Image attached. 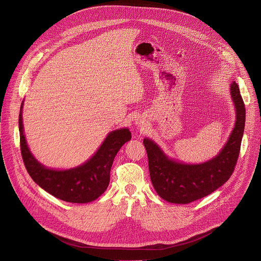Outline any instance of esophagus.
<instances>
[{"label":"esophagus","mask_w":261,"mask_h":261,"mask_svg":"<svg viewBox=\"0 0 261 261\" xmlns=\"http://www.w3.org/2000/svg\"><path fill=\"white\" fill-rule=\"evenodd\" d=\"M136 124H137L138 126H141V127H142V126L144 125V122H143V121H141V120H138V119H137V121H136Z\"/></svg>","instance_id":"esophagus-1"}]
</instances>
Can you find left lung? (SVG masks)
<instances>
[{
	"instance_id": "left-lung-1",
	"label": "left lung",
	"mask_w": 261,
	"mask_h": 261,
	"mask_svg": "<svg viewBox=\"0 0 261 261\" xmlns=\"http://www.w3.org/2000/svg\"><path fill=\"white\" fill-rule=\"evenodd\" d=\"M230 94L237 112L234 128L222 150L212 160L197 165L175 162L153 141L144 138L150 180L156 194L165 201L174 204L192 203L210 195L231 176L240 154L246 110L236 82L230 86Z\"/></svg>"
}]
</instances>
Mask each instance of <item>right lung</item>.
<instances>
[{"instance_id": "right-lung-1", "label": "right lung", "mask_w": 261, "mask_h": 261, "mask_svg": "<svg viewBox=\"0 0 261 261\" xmlns=\"http://www.w3.org/2000/svg\"><path fill=\"white\" fill-rule=\"evenodd\" d=\"M22 105L19 113L20 150L24 166L33 180L55 198L69 203H89L100 197L109 187L114 159L123 144L131 139L129 129L111 132L96 153L85 164L69 170H52L41 165L30 151L23 134Z\"/></svg>"}]
</instances>
